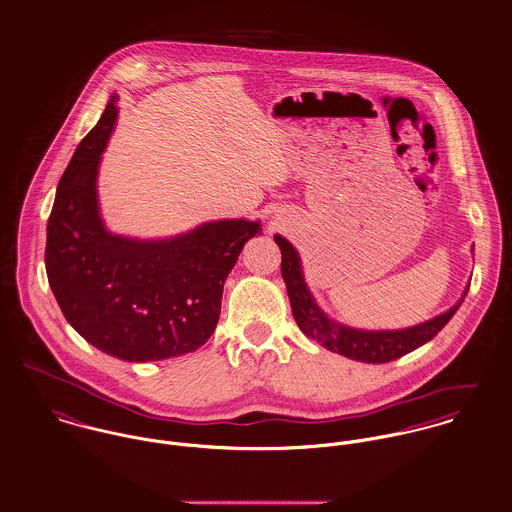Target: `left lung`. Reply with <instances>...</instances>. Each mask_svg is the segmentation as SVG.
Returning <instances> with one entry per match:
<instances>
[{
  "instance_id": "8db88e82",
  "label": "left lung",
  "mask_w": 512,
  "mask_h": 512,
  "mask_svg": "<svg viewBox=\"0 0 512 512\" xmlns=\"http://www.w3.org/2000/svg\"><path fill=\"white\" fill-rule=\"evenodd\" d=\"M274 238L282 250V278L288 288L295 323L307 337L321 343L325 349H329L333 353H341L343 357H349L353 361L372 363V365L390 363V361H396L402 355L422 347L424 343L434 339L439 331L447 325V321L453 317V313L457 311V307L461 305V301L467 293H463L461 301L457 305H453L449 311L441 313L438 317H434L422 325L410 327V329H402V331L351 329V327H345V325L329 319L319 309V305L313 301L311 293L303 282L301 262H299L295 248L280 234H276Z\"/></svg>"
}]
</instances>
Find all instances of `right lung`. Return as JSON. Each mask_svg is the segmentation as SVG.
<instances>
[{"label": "right lung", "instance_id": "add662e5", "mask_svg": "<svg viewBox=\"0 0 512 512\" xmlns=\"http://www.w3.org/2000/svg\"><path fill=\"white\" fill-rule=\"evenodd\" d=\"M116 96L78 144L47 224L49 286L90 345L130 363L203 347L219 323L228 272L260 222H207L171 240L110 234L98 215L96 173L116 122Z\"/></svg>", "mask_w": 512, "mask_h": 512}]
</instances>
